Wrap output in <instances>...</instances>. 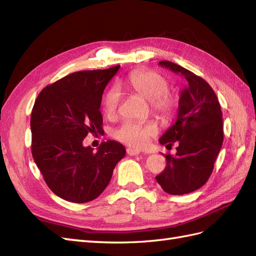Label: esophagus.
I'll list each match as a JSON object with an SVG mask.
<instances>
[{
    "mask_svg": "<svg viewBox=\"0 0 256 256\" xmlns=\"http://www.w3.org/2000/svg\"><path fill=\"white\" fill-rule=\"evenodd\" d=\"M126 154H128V156H137V154H140V150H136V149L128 148V149H126Z\"/></svg>",
    "mask_w": 256,
    "mask_h": 256,
    "instance_id": "1",
    "label": "esophagus"
}]
</instances>
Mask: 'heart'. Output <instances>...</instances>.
Instances as JSON below:
<instances>
[{
	"label": "heart",
	"instance_id": "obj_1",
	"mask_svg": "<svg viewBox=\"0 0 256 256\" xmlns=\"http://www.w3.org/2000/svg\"><path fill=\"white\" fill-rule=\"evenodd\" d=\"M123 86L128 88L135 93L152 102L154 112L170 118L176 109V100L168 94V82L164 76L154 71H134L126 81ZM120 102V92L116 88H110L104 93L102 100L104 114L108 118H114L116 114L118 106ZM158 132L156 126L152 123L140 124L135 122H124L114 132V137L126 145L133 148H142L147 145L150 137Z\"/></svg>",
	"mask_w": 256,
	"mask_h": 256
}]
</instances>
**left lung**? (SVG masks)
Returning <instances> with one entry per match:
<instances>
[{
	"label": "left lung",
	"instance_id": "8db88e82",
	"mask_svg": "<svg viewBox=\"0 0 256 256\" xmlns=\"http://www.w3.org/2000/svg\"><path fill=\"white\" fill-rule=\"evenodd\" d=\"M186 78L180 95L176 121L166 130L159 142L178 144L175 156L166 154V166L156 176V182L170 194H185L208 182L222 145V114L213 88L202 78L174 62H159Z\"/></svg>",
	"mask_w": 256,
	"mask_h": 256
}]
</instances>
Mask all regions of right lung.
Listing matches in <instances>:
<instances>
[{"mask_svg":"<svg viewBox=\"0 0 256 256\" xmlns=\"http://www.w3.org/2000/svg\"><path fill=\"white\" fill-rule=\"evenodd\" d=\"M120 66L74 72L41 90L31 112V152L48 188L62 199L85 203L109 184L126 148L104 142L94 152L83 140L102 132L104 90Z\"/></svg>","mask_w":256,"mask_h":256,"instance_id":"obj_1","label":"right lung"}]
</instances>
